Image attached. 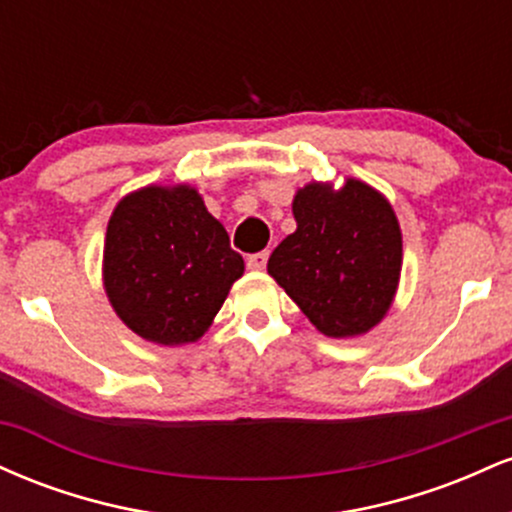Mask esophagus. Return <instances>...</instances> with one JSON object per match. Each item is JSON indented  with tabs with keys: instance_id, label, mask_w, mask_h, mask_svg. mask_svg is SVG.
<instances>
[{
	"instance_id": "obj_1",
	"label": "esophagus",
	"mask_w": 512,
	"mask_h": 512,
	"mask_svg": "<svg viewBox=\"0 0 512 512\" xmlns=\"http://www.w3.org/2000/svg\"><path fill=\"white\" fill-rule=\"evenodd\" d=\"M267 252H255V255L248 257V269L252 272H262L264 267H267Z\"/></svg>"
}]
</instances>
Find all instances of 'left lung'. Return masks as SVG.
<instances>
[{"mask_svg":"<svg viewBox=\"0 0 512 512\" xmlns=\"http://www.w3.org/2000/svg\"><path fill=\"white\" fill-rule=\"evenodd\" d=\"M296 233L276 245L267 272L327 337L378 325L395 296L402 233L387 199L366 182L313 185L293 199Z\"/></svg>","mask_w":512,"mask_h":512,"instance_id":"left-lung-1","label":"left lung"}]
</instances>
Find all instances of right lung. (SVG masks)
I'll use <instances>...</instances> for the list:
<instances>
[{
  "instance_id": "1",
  "label": "right lung",
  "mask_w": 512,
  "mask_h": 512,
  "mask_svg": "<svg viewBox=\"0 0 512 512\" xmlns=\"http://www.w3.org/2000/svg\"><path fill=\"white\" fill-rule=\"evenodd\" d=\"M226 228L192 187H144L117 204L105 236V291L122 322L156 344H190L243 274Z\"/></svg>"
}]
</instances>
